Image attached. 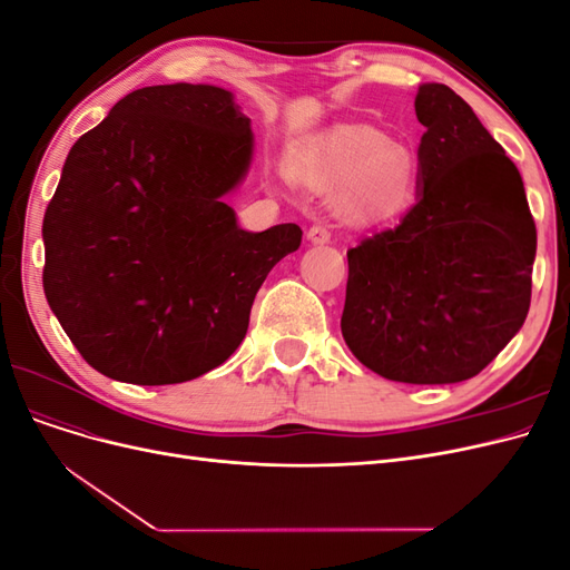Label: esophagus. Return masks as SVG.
<instances>
[{
  "mask_svg": "<svg viewBox=\"0 0 570 570\" xmlns=\"http://www.w3.org/2000/svg\"><path fill=\"white\" fill-rule=\"evenodd\" d=\"M331 226H325V223H314L312 228H308V233H306V237L312 239L314 245H325V243H331Z\"/></svg>",
  "mask_w": 570,
  "mask_h": 570,
  "instance_id": "obj_1",
  "label": "esophagus"
}]
</instances>
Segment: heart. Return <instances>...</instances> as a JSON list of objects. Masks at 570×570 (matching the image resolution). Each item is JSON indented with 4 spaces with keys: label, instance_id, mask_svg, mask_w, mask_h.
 Wrapping results in <instances>:
<instances>
[{
    "label": "heart",
    "instance_id": "b5f03b06",
    "mask_svg": "<svg viewBox=\"0 0 570 570\" xmlns=\"http://www.w3.org/2000/svg\"><path fill=\"white\" fill-rule=\"evenodd\" d=\"M295 174L316 189H340V206L354 223L402 216L416 189L409 149L366 126H340L299 154Z\"/></svg>",
    "mask_w": 570,
    "mask_h": 570
}]
</instances>
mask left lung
<instances>
[{"instance_id": "obj_1", "label": "left lung", "mask_w": 570, "mask_h": 570, "mask_svg": "<svg viewBox=\"0 0 570 570\" xmlns=\"http://www.w3.org/2000/svg\"><path fill=\"white\" fill-rule=\"evenodd\" d=\"M419 199L347 252L342 337L373 373L446 385L478 375L521 331L538 233L519 168L442 82L416 95Z\"/></svg>"}]
</instances>
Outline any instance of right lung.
Returning a JSON list of instances; mask_svg holds the SVG:
<instances>
[{
    "label": "right lung",
    "instance_id": "add662e5",
    "mask_svg": "<svg viewBox=\"0 0 570 570\" xmlns=\"http://www.w3.org/2000/svg\"><path fill=\"white\" fill-rule=\"evenodd\" d=\"M252 120L214 85L126 95L71 147L45 223L42 285L80 356L120 383L174 385L220 366L258 287L302 228L237 226Z\"/></svg>",
    "mask_w": 570,
    "mask_h": 570
}]
</instances>
